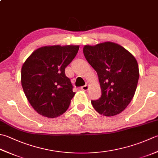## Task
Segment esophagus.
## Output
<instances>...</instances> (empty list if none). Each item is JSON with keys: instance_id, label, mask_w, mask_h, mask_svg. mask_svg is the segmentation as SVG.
<instances>
[{"instance_id": "obj_1", "label": "esophagus", "mask_w": 158, "mask_h": 158, "mask_svg": "<svg viewBox=\"0 0 158 158\" xmlns=\"http://www.w3.org/2000/svg\"><path fill=\"white\" fill-rule=\"evenodd\" d=\"M88 88H89V85H88V83H86V84H85V85L82 86V87L81 88V89H82V90H84V91H87L88 89Z\"/></svg>"}]
</instances>
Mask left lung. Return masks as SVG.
Instances as JSON below:
<instances>
[{"label":"left lung","instance_id":"obj_1","mask_svg":"<svg viewBox=\"0 0 158 158\" xmlns=\"http://www.w3.org/2000/svg\"><path fill=\"white\" fill-rule=\"evenodd\" d=\"M83 54L97 71L101 89L100 98L91 101L93 107L106 116L121 113L136 90L139 69L135 58L122 46L112 42L85 45Z\"/></svg>","mask_w":158,"mask_h":158}]
</instances>
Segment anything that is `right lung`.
<instances>
[{
	"mask_svg": "<svg viewBox=\"0 0 158 158\" xmlns=\"http://www.w3.org/2000/svg\"><path fill=\"white\" fill-rule=\"evenodd\" d=\"M79 45L45 46L34 51L23 65L21 83L31 106L40 115L53 118L69 108L75 92L65 69Z\"/></svg>",
	"mask_w": 158,
	"mask_h": 158,
	"instance_id": "obj_1",
	"label": "right lung"
}]
</instances>
